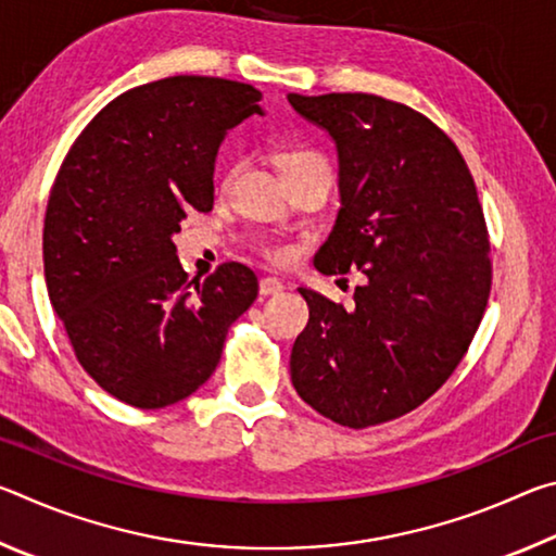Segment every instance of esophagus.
Masks as SVG:
<instances>
[{
  "label": "esophagus",
  "instance_id": "obj_1",
  "mask_svg": "<svg viewBox=\"0 0 556 556\" xmlns=\"http://www.w3.org/2000/svg\"><path fill=\"white\" fill-rule=\"evenodd\" d=\"M281 289H285V285L277 277H262L260 279V294L262 296H275V294H281Z\"/></svg>",
  "mask_w": 556,
  "mask_h": 556
}]
</instances>
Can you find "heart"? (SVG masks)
I'll use <instances>...</instances> for the list:
<instances>
[{"instance_id":"b5f03b06","label":"heart","mask_w":556,"mask_h":556,"mask_svg":"<svg viewBox=\"0 0 556 556\" xmlns=\"http://www.w3.org/2000/svg\"><path fill=\"white\" fill-rule=\"evenodd\" d=\"M275 159H277V164H279V168H281V174H289V172H294V168L306 166V164H324V166H326L321 154L312 152V149H279ZM232 174H235V172L225 174L223 186H230ZM269 255L275 257V260H281V257L287 255V250H285V248H271Z\"/></svg>"}]
</instances>
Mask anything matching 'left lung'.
<instances>
[{
    "instance_id": "8db88e82",
    "label": "left lung",
    "mask_w": 556,
    "mask_h": 556,
    "mask_svg": "<svg viewBox=\"0 0 556 556\" xmlns=\"http://www.w3.org/2000/svg\"><path fill=\"white\" fill-rule=\"evenodd\" d=\"M287 100L338 154L341 211L314 267L365 275L351 308L299 289L308 324L291 348V382L336 425H382L448 380L483 318L491 244L473 176L444 131L400 102L368 92Z\"/></svg>"
}]
</instances>
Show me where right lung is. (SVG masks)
I'll use <instances>...</instances> for the list:
<instances>
[{"label":"right lung","instance_id":"right-lung-1","mask_svg":"<svg viewBox=\"0 0 556 556\" xmlns=\"http://www.w3.org/2000/svg\"><path fill=\"white\" fill-rule=\"evenodd\" d=\"M248 83L174 75L122 92L80 131L49 195L43 275L83 368L139 409L186 400L211 378L257 277L225 262L188 281L174 235L213 208L228 129L262 115Z\"/></svg>","mask_w":556,"mask_h":556}]
</instances>
